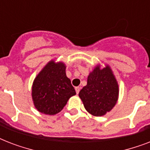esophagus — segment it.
<instances>
[{"label":"esophagus","instance_id":"34e87169","mask_svg":"<svg viewBox=\"0 0 150 150\" xmlns=\"http://www.w3.org/2000/svg\"><path fill=\"white\" fill-rule=\"evenodd\" d=\"M75 91H76V93H79V91H80V87H79V86H77V87H75Z\"/></svg>","mask_w":150,"mask_h":150}]
</instances>
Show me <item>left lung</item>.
<instances>
[{
    "mask_svg": "<svg viewBox=\"0 0 150 150\" xmlns=\"http://www.w3.org/2000/svg\"><path fill=\"white\" fill-rule=\"evenodd\" d=\"M118 95V84L109 65L103 68L96 66L89 73L87 85L79 94L86 110L96 117L110 111L117 103Z\"/></svg>",
    "mask_w": 150,
    "mask_h": 150,
    "instance_id": "obj_1",
    "label": "left lung"
}]
</instances>
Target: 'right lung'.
I'll use <instances>...</instances> for the list:
<instances>
[{"mask_svg": "<svg viewBox=\"0 0 150 150\" xmlns=\"http://www.w3.org/2000/svg\"><path fill=\"white\" fill-rule=\"evenodd\" d=\"M65 69L63 62L52 60L35 78L32 97L38 111L54 115L63 109L71 96L76 94Z\"/></svg>", "mask_w": 150, "mask_h": 150, "instance_id": "right-lung-1", "label": "right lung"}]
</instances>
